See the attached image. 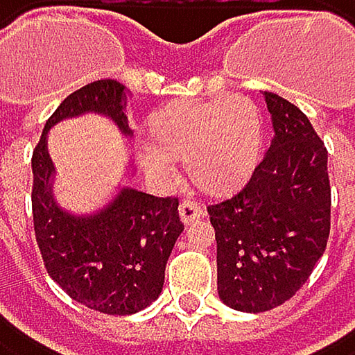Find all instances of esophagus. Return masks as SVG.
Here are the masks:
<instances>
[{"label":"esophagus","mask_w":355,"mask_h":355,"mask_svg":"<svg viewBox=\"0 0 355 355\" xmlns=\"http://www.w3.org/2000/svg\"><path fill=\"white\" fill-rule=\"evenodd\" d=\"M201 216H203L201 205L190 203V201H182V203H180V218H182L184 224H190V222H194V220H199Z\"/></svg>","instance_id":"obj_1"}]
</instances>
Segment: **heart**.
Segmentation results:
<instances>
[{"mask_svg":"<svg viewBox=\"0 0 355 355\" xmlns=\"http://www.w3.org/2000/svg\"><path fill=\"white\" fill-rule=\"evenodd\" d=\"M141 163L169 175L171 161H184L188 184L207 197H230L252 178L262 150L258 107L239 95L182 99L146 120Z\"/></svg>","mask_w":355,"mask_h":355,"instance_id":"b5f03b06","label":"heart"}]
</instances>
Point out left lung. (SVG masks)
<instances>
[{
    "mask_svg": "<svg viewBox=\"0 0 355 355\" xmlns=\"http://www.w3.org/2000/svg\"><path fill=\"white\" fill-rule=\"evenodd\" d=\"M275 137L250 182L209 205L224 305L260 313L284 305L309 279L330 235L328 152L309 118L264 93Z\"/></svg>",
    "mask_w": 355,
    "mask_h": 355,
    "instance_id": "left-lung-1",
    "label": "left lung"
}]
</instances>
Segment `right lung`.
<instances>
[{"label":"right lung","mask_w":355,"mask_h":355,"mask_svg":"<svg viewBox=\"0 0 355 355\" xmlns=\"http://www.w3.org/2000/svg\"><path fill=\"white\" fill-rule=\"evenodd\" d=\"M125 107V86L116 80L78 88L48 118L31 158L33 228L44 267L73 300L107 315L137 313L161 294L167 260L184 230L180 203L125 186L95 214L61 209L52 194L55 165L46 135L57 122L93 112L107 116L129 137Z\"/></svg>","instance_id":"obj_1"}]
</instances>
